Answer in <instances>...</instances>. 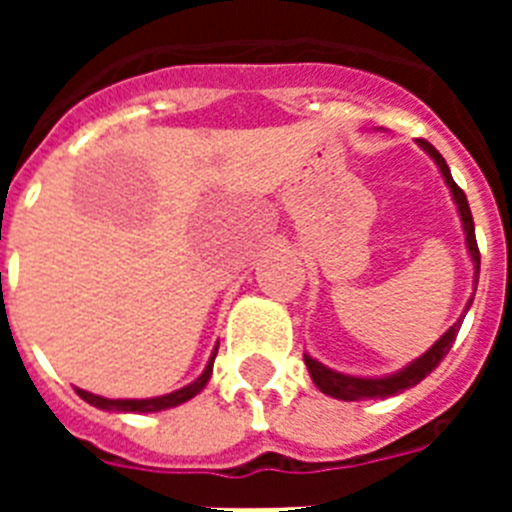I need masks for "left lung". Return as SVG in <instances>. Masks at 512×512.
I'll return each mask as SVG.
<instances>
[{
    "mask_svg": "<svg viewBox=\"0 0 512 512\" xmlns=\"http://www.w3.org/2000/svg\"><path fill=\"white\" fill-rule=\"evenodd\" d=\"M418 146L423 148L428 156L433 158V164L438 166L441 171L443 182L449 187L451 192V200H454L456 212H459V220H461V230H464V243H467V253L469 259H472L474 266V277H472V297H469L467 307L461 310V315L456 318V323L451 325L436 343H433L423 356L410 361L408 366H402L397 372L392 374H382V377H356V374H346V372H336V369H330L325 366L323 361L312 359L310 354H305V364H307V372H310L312 382L318 387L323 395L328 397H336V400H346V402H359V400H384V397H392V395H400V392L410 390L415 387L418 382H423L428 374L441 364V359L449 354L451 343L456 341V333H459L461 323H464V315L469 312L474 300V292H477V284H479V248H477V238H474V220H472V210H469V202H467V194L461 192L456 187L454 176H451L449 166L443 161L441 153L428 143V140H418Z\"/></svg>",
    "mask_w": 512,
    "mask_h": 512,
    "instance_id": "left-lung-1",
    "label": "left lung"
}]
</instances>
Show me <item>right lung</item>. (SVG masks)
<instances>
[{
	"label": "right lung",
	"instance_id": "right-lung-1",
	"mask_svg": "<svg viewBox=\"0 0 512 512\" xmlns=\"http://www.w3.org/2000/svg\"><path fill=\"white\" fill-rule=\"evenodd\" d=\"M215 356H217V346H215V351L210 354V361H207V366L202 369L200 377L194 379V382H189L187 387H182V390L169 392V395L146 397V400H135V397H130V400H110V397L94 395V392L79 390V387H76V392H79L81 400H87L89 405H94V408H99V410H107V413H158V410L176 408V405H182V402H187V400H192V397L200 395L212 377V364H215Z\"/></svg>",
	"mask_w": 512,
	"mask_h": 512
}]
</instances>
